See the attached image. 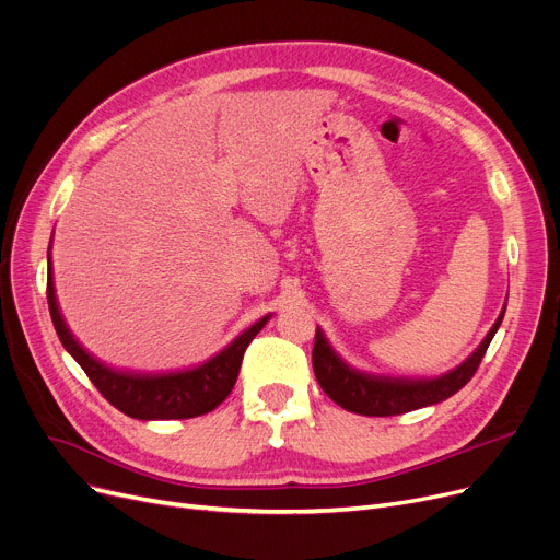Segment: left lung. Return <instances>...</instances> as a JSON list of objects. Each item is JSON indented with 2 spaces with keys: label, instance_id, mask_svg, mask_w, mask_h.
<instances>
[{
  "label": "left lung",
  "instance_id": "1",
  "mask_svg": "<svg viewBox=\"0 0 560 560\" xmlns=\"http://www.w3.org/2000/svg\"><path fill=\"white\" fill-rule=\"evenodd\" d=\"M504 313L506 304L494 319L492 329L486 334V338L472 354H469L460 365L440 376H388L351 368L338 357V351L329 345L325 331L319 327L315 329L313 372L322 390H325L338 406L349 410V413L370 418L401 416L408 413V410L433 406L456 395L467 381L475 376L490 340L494 338L499 325H502Z\"/></svg>",
  "mask_w": 560,
  "mask_h": 560
}]
</instances>
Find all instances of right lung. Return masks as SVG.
Instances as JSON below:
<instances>
[{
	"instance_id": "obj_1",
	"label": "right lung",
	"mask_w": 560,
	"mask_h": 560,
	"mask_svg": "<svg viewBox=\"0 0 560 560\" xmlns=\"http://www.w3.org/2000/svg\"><path fill=\"white\" fill-rule=\"evenodd\" d=\"M47 304L54 329L61 338L68 354L81 365V370L93 381L95 388L125 416L136 420H188L218 408L235 386L247 345L254 336L268 325L272 315H265L238 338L231 340L222 351L209 361L186 370L170 372H133L117 370L100 359L72 336L61 315L54 290L51 272V245L47 254Z\"/></svg>"
}]
</instances>
